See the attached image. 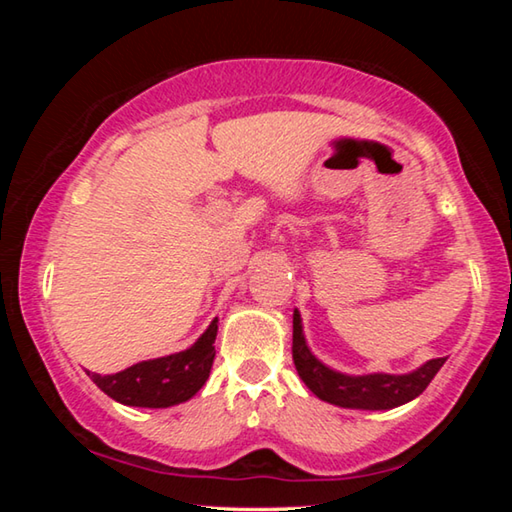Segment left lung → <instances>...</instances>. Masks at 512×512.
Segmentation results:
<instances>
[{
    "label": "left lung",
    "mask_w": 512,
    "mask_h": 512,
    "mask_svg": "<svg viewBox=\"0 0 512 512\" xmlns=\"http://www.w3.org/2000/svg\"><path fill=\"white\" fill-rule=\"evenodd\" d=\"M293 363L300 379L318 400L329 402L341 409L361 411H388L418 397L436 372L443 368L447 359H431L420 368L404 375L391 372H368V375H345L325 366L314 352L309 350L305 332H302L300 311L293 309Z\"/></svg>",
    "instance_id": "8db88e82"
}]
</instances>
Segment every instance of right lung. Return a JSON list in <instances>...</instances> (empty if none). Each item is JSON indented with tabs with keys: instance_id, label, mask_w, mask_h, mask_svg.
<instances>
[{
	"instance_id": "add662e5",
	"label": "right lung",
	"mask_w": 512,
	"mask_h": 512,
	"mask_svg": "<svg viewBox=\"0 0 512 512\" xmlns=\"http://www.w3.org/2000/svg\"><path fill=\"white\" fill-rule=\"evenodd\" d=\"M216 332H219V318H214L196 343L183 352L140 361L115 375L85 372L103 393L119 404L140 406V409H167V406L187 402L203 388L214 363Z\"/></svg>"
}]
</instances>
